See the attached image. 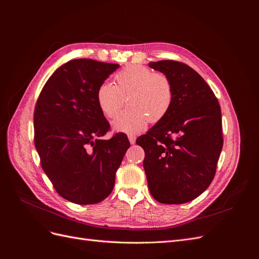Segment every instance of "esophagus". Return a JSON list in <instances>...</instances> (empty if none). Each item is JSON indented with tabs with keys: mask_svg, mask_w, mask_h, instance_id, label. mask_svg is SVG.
I'll return each instance as SVG.
<instances>
[{
	"mask_svg": "<svg viewBox=\"0 0 259 259\" xmlns=\"http://www.w3.org/2000/svg\"><path fill=\"white\" fill-rule=\"evenodd\" d=\"M128 139H129L130 144L134 145L135 144V140H137V137H135V135H133V134H130V135H128Z\"/></svg>",
	"mask_w": 259,
	"mask_h": 259,
	"instance_id": "esophagus-1",
	"label": "esophagus"
}]
</instances>
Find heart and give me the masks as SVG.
<instances>
[{
	"label": "heart",
	"mask_w": 259,
	"mask_h": 259,
	"mask_svg": "<svg viewBox=\"0 0 259 259\" xmlns=\"http://www.w3.org/2000/svg\"><path fill=\"white\" fill-rule=\"evenodd\" d=\"M114 79L116 85L105 81L99 86L97 101L105 116L114 118L127 98L129 107L113 121L116 131L138 133L149 119L156 122L170 111L174 90L168 75L143 65H129Z\"/></svg>",
	"instance_id": "heart-1"
}]
</instances>
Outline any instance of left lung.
Masks as SVG:
<instances>
[{
    "label": "left lung",
    "instance_id": "obj_1",
    "mask_svg": "<svg viewBox=\"0 0 259 259\" xmlns=\"http://www.w3.org/2000/svg\"><path fill=\"white\" fill-rule=\"evenodd\" d=\"M172 80L168 114L142 135L144 169L151 195L179 205L199 196L212 183L224 140L222 110L209 85L194 69L176 61L149 63Z\"/></svg>",
    "mask_w": 259,
    "mask_h": 259
}]
</instances>
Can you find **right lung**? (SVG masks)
Returning a JSON list of instances; mask_svg holds the SVG:
<instances>
[{"label": "right lung", "instance_id": "add662e5", "mask_svg": "<svg viewBox=\"0 0 259 259\" xmlns=\"http://www.w3.org/2000/svg\"><path fill=\"white\" fill-rule=\"evenodd\" d=\"M118 64L89 59L67 62L54 71L34 108V145L56 191L77 205H93L112 192L115 173L130 147L128 138H101L110 125L97 91Z\"/></svg>", "mask_w": 259, "mask_h": 259}]
</instances>
